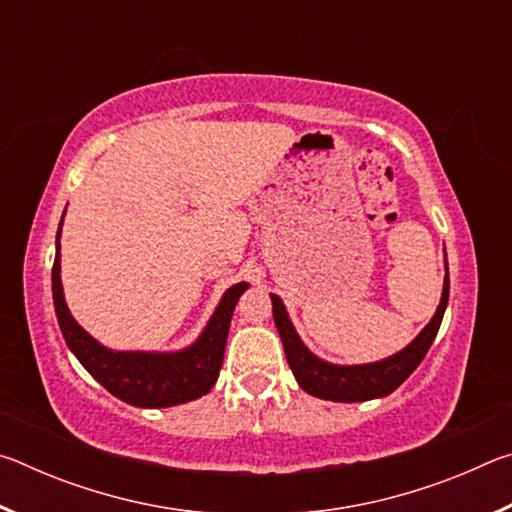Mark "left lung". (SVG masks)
<instances>
[{
    "label": "left lung",
    "mask_w": 512,
    "mask_h": 512,
    "mask_svg": "<svg viewBox=\"0 0 512 512\" xmlns=\"http://www.w3.org/2000/svg\"><path fill=\"white\" fill-rule=\"evenodd\" d=\"M271 300L275 327L277 332H280L284 354H287L289 368L293 370V375H296L300 388H305L309 395L320 397V400L366 402L393 393L395 388L420 366L424 354L429 352L433 339H436L440 323H443L445 307L449 300V273L445 275L443 298H440V305L436 309V314L429 320V325L424 327L411 341V345H406L404 350L388 359L366 363V366H334V363L318 359L316 354H311L305 348V343L300 341V336L296 334V329H293L282 300L277 296H271Z\"/></svg>",
    "instance_id": "8db88e82"
}]
</instances>
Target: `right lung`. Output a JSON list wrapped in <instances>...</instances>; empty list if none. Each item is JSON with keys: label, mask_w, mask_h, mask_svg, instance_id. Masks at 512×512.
Listing matches in <instances>:
<instances>
[{"label": "right lung", "mask_w": 512, "mask_h": 512, "mask_svg": "<svg viewBox=\"0 0 512 512\" xmlns=\"http://www.w3.org/2000/svg\"><path fill=\"white\" fill-rule=\"evenodd\" d=\"M65 216V214H63ZM60 228L56 235V259L51 268V291L60 332L67 348L76 354L83 368L119 400L142 409H162L198 400L210 393L223 366L225 341L232 320V311L241 293L248 289L239 282L223 293L210 323L203 329L194 345L180 352H115L103 348L69 314L60 282Z\"/></svg>", "instance_id": "1"}]
</instances>
